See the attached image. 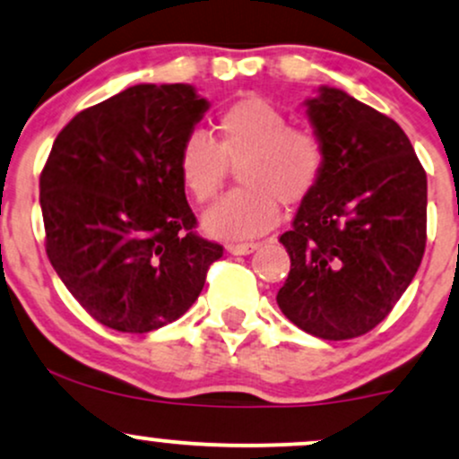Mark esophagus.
<instances>
[{
	"label": "esophagus",
	"instance_id": "1",
	"mask_svg": "<svg viewBox=\"0 0 459 459\" xmlns=\"http://www.w3.org/2000/svg\"><path fill=\"white\" fill-rule=\"evenodd\" d=\"M259 244L256 241H244V244H226V250L230 252V255H250V252H255Z\"/></svg>",
	"mask_w": 459,
	"mask_h": 459
}]
</instances>
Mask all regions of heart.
Segmentation results:
<instances>
[{"instance_id": "heart-1", "label": "heart", "mask_w": 459, "mask_h": 459, "mask_svg": "<svg viewBox=\"0 0 459 459\" xmlns=\"http://www.w3.org/2000/svg\"><path fill=\"white\" fill-rule=\"evenodd\" d=\"M241 187L204 215L218 237H250L276 224L281 203L296 207L319 186L325 170L324 142L313 129L289 125L287 114L259 94H246L215 116L213 142L189 134L177 170L196 203H212L222 189L229 163H237Z\"/></svg>"}]
</instances>
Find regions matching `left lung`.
<instances>
[{"label": "left lung", "instance_id": "1", "mask_svg": "<svg viewBox=\"0 0 459 459\" xmlns=\"http://www.w3.org/2000/svg\"><path fill=\"white\" fill-rule=\"evenodd\" d=\"M325 170L281 244L291 270L276 302L325 341L367 334L412 282L428 241V177L393 118L339 88L307 101Z\"/></svg>", "mask_w": 459, "mask_h": 459}]
</instances>
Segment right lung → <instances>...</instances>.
<instances>
[{"instance_id": "1", "label": "right lung", "mask_w": 459, "mask_h": 459, "mask_svg": "<svg viewBox=\"0 0 459 459\" xmlns=\"http://www.w3.org/2000/svg\"><path fill=\"white\" fill-rule=\"evenodd\" d=\"M209 103L140 83L82 109L40 172L45 250L99 324L146 334L196 302L224 247L196 230L177 155Z\"/></svg>"}]
</instances>
